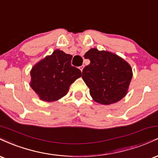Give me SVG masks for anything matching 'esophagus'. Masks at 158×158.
Wrapping results in <instances>:
<instances>
[{
    "label": "esophagus",
    "instance_id": "esophagus-1",
    "mask_svg": "<svg viewBox=\"0 0 158 158\" xmlns=\"http://www.w3.org/2000/svg\"><path fill=\"white\" fill-rule=\"evenodd\" d=\"M83 68H84V66H81V67H79V69H80V70H81V72H82Z\"/></svg>",
    "mask_w": 158,
    "mask_h": 158
}]
</instances>
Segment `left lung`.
I'll use <instances>...</instances> for the list:
<instances>
[{"instance_id":"left-lung-1","label":"left lung","mask_w":158,"mask_h":158,"mask_svg":"<svg viewBox=\"0 0 158 158\" xmlns=\"http://www.w3.org/2000/svg\"><path fill=\"white\" fill-rule=\"evenodd\" d=\"M84 57L90 61L83 69L82 79L92 99L105 106L121 100L133 76L130 64L117 54L97 48L90 49Z\"/></svg>"}]
</instances>
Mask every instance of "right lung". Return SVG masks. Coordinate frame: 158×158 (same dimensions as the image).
I'll list each match as a JSON object with an SVG mask.
<instances>
[{
    "label": "right lung",
    "instance_id": "right-lung-1",
    "mask_svg": "<svg viewBox=\"0 0 158 158\" xmlns=\"http://www.w3.org/2000/svg\"><path fill=\"white\" fill-rule=\"evenodd\" d=\"M72 57L57 49L32 67L30 85L41 100H59L68 94L70 85L81 77V70L71 65Z\"/></svg>",
    "mask_w": 158,
    "mask_h": 158
}]
</instances>
